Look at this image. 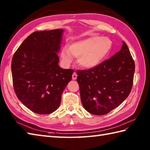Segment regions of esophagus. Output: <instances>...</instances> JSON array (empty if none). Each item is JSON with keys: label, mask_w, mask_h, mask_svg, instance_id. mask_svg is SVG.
I'll use <instances>...</instances> for the list:
<instances>
[{"label": "esophagus", "mask_w": 150, "mask_h": 150, "mask_svg": "<svg viewBox=\"0 0 150 150\" xmlns=\"http://www.w3.org/2000/svg\"><path fill=\"white\" fill-rule=\"evenodd\" d=\"M77 73H76L75 72H74V73H73V75H72V79H73V80H76V79H77Z\"/></svg>", "instance_id": "esophagus-1"}]
</instances>
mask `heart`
<instances>
[{"mask_svg":"<svg viewBox=\"0 0 150 150\" xmlns=\"http://www.w3.org/2000/svg\"><path fill=\"white\" fill-rule=\"evenodd\" d=\"M112 46L113 42L109 38L92 36L73 43L69 49L63 48L60 57L64 63L69 64L72 62L73 55L78 57V62L81 66L93 68L106 58Z\"/></svg>","mask_w":150,"mask_h":150,"instance_id":"1","label":"heart"}]
</instances>
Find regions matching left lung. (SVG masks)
Listing matches in <instances>:
<instances>
[{"label":"left lung","instance_id":"obj_1","mask_svg":"<svg viewBox=\"0 0 150 150\" xmlns=\"http://www.w3.org/2000/svg\"><path fill=\"white\" fill-rule=\"evenodd\" d=\"M135 62L125 42L110 59L87 70H78L82 104L89 113L103 115L122 104L131 92Z\"/></svg>","mask_w":150,"mask_h":150}]
</instances>
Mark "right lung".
Masks as SVG:
<instances>
[{
  "instance_id": "1",
  "label": "right lung",
  "mask_w": 150,
  "mask_h": 150,
  "mask_svg": "<svg viewBox=\"0 0 150 150\" xmlns=\"http://www.w3.org/2000/svg\"><path fill=\"white\" fill-rule=\"evenodd\" d=\"M62 29L35 31L13 55L11 73L17 97L37 114H50L59 108L61 95L74 70L59 66Z\"/></svg>"
}]
</instances>
